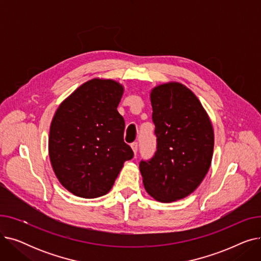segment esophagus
Instances as JSON below:
<instances>
[{"label": "esophagus", "instance_id": "obj_1", "mask_svg": "<svg viewBox=\"0 0 261 261\" xmlns=\"http://www.w3.org/2000/svg\"><path fill=\"white\" fill-rule=\"evenodd\" d=\"M131 148H132V150H133L134 155H136V153H138V150H139V145H138V142H133V143L131 144Z\"/></svg>", "mask_w": 261, "mask_h": 261}]
</instances>
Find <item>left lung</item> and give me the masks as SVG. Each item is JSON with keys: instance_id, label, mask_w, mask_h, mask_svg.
Masks as SVG:
<instances>
[{"instance_id": "1", "label": "left lung", "mask_w": 261, "mask_h": 261, "mask_svg": "<svg viewBox=\"0 0 261 261\" xmlns=\"http://www.w3.org/2000/svg\"><path fill=\"white\" fill-rule=\"evenodd\" d=\"M156 151L141 161L147 193L160 202L190 195L206 175L214 152V130L207 113L179 82L155 87L150 94Z\"/></svg>"}]
</instances>
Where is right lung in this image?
<instances>
[{
    "instance_id": "right-lung-1",
    "label": "right lung",
    "mask_w": 261,
    "mask_h": 261,
    "mask_svg": "<svg viewBox=\"0 0 261 261\" xmlns=\"http://www.w3.org/2000/svg\"><path fill=\"white\" fill-rule=\"evenodd\" d=\"M122 93L118 82L94 78L62 101L53 117L49 160L61 185L77 197L108 194L123 163L133 158L117 111Z\"/></svg>"
}]
</instances>
